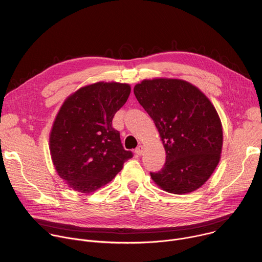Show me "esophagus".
<instances>
[{"label": "esophagus", "instance_id": "esophagus-1", "mask_svg": "<svg viewBox=\"0 0 262 262\" xmlns=\"http://www.w3.org/2000/svg\"><path fill=\"white\" fill-rule=\"evenodd\" d=\"M143 150H144V147L142 146V145H139L137 148H136V150H135V152L137 154V155H139V156H141L142 154H143Z\"/></svg>", "mask_w": 262, "mask_h": 262}]
</instances>
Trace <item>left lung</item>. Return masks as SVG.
<instances>
[{
  "mask_svg": "<svg viewBox=\"0 0 262 262\" xmlns=\"http://www.w3.org/2000/svg\"><path fill=\"white\" fill-rule=\"evenodd\" d=\"M135 96L154 120L166 151L164 167L150 172L165 191L192 192L213 173L221 159L223 128L210 100L180 79L143 80Z\"/></svg>",
  "mask_w": 262,
  "mask_h": 262,
  "instance_id": "left-lung-1",
  "label": "left lung"
}]
</instances>
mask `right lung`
Wrapping results in <instances>:
<instances>
[{"mask_svg":"<svg viewBox=\"0 0 262 262\" xmlns=\"http://www.w3.org/2000/svg\"><path fill=\"white\" fill-rule=\"evenodd\" d=\"M129 93L126 83L97 82L76 91L60 107L50 134V152L58 176L76 191H96L133 158L112 125Z\"/></svg>","mask_w":262,"mask_h":262,"instance_id":"right-lung-1","label":"right lung"}]
</instances>
